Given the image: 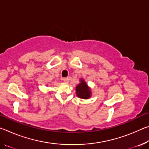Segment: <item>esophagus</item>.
<instances>
[{"label": "esophagus", "mask_w": 149, "mask_h": 149, "mask_svg": "<svg viewBox=\"0 0 149 149\" xmlns=\"http://www.w3.org/2000/svg\"><path fill=\"white\" fill-rule=\"evenodd\" d=\"M63 80H64V82H65V83H68L69 82V80H70V79H69V77H64V79H63Z\"/></svg>", "instance_id": "34e87169"}]
</instances>
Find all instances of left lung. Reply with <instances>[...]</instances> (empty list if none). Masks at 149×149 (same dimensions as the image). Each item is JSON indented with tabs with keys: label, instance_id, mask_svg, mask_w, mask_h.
Listing matches in <instances>:
<instances>
[{
	"label": "left lung",
	"instance_id": "obj_1",
	"mask_svg": "<svg viewBox=\"0 0 149 149\" xmlns=\"http://www.w3.org/2000/svg\"><path fill=\"white\" fill-rule=\"evenodd\" d=\"M80 84H78L75 90H76V95L80 99H87L91 96V91L90 87L88 86L87 83L83 79H80Z\"/></svg>",
	"mask_w": 149,
	"mask_h": 149
}]
</instances>
